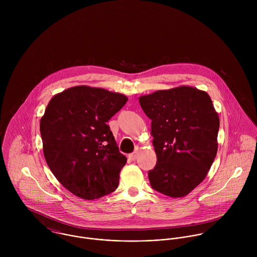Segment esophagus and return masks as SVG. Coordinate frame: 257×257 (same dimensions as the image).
<instances>
[{"label":"esophagus","instance_id":"1","mask_svg":"<svg viewBox=\"0 0 257 257\" xmlns=\"http://www.w3.org/2000/svg\"><path fill=\"white\" fill-rule=\"evenodd\" d=\"M138 155H139V153H138V151H135V152H133V153H131V154H128V158L131 159V160H136L137 158H138Z\"/></svg>","mask_w":257,"mask_h":257}]
</instances>
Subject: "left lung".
Instances as JSON below:
<instances>
[{"label":"left lung","mask_w":257,"mask_h":257,"mask_svg":"<svg viewBox=\"0 0 257 257\" xmlns=\"http://www.w3.org/2000/svg\"><path fill=\"white\" fill-rule=\"evenodd\" d=\"M151 119L157 156L148 172L151 187L172 198L188 195L207 176L218 151L220 118L210 96L180 86L140 97Z\"/></svg>","instance_id":"obj_1"}]
</instances>
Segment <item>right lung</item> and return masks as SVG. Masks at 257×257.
<instances>
[{"mask_svg": "<svg viewBox=\"0 0 257 257\" xmlns=\"http://www.w3.org/2000/svg\"><path fill=\"white\" fill-rule=\"evenodd\" d=\"M126 101L122 94L89 86L66 89L49 101L40 119L43 154L75 196L94 200L117 188L126 157L107 122Z\"/></svg>", "mask_w": 257, "mask_h": 257, "instance_id": "right-lung-1", "label": "right lung"}]
</instances>
